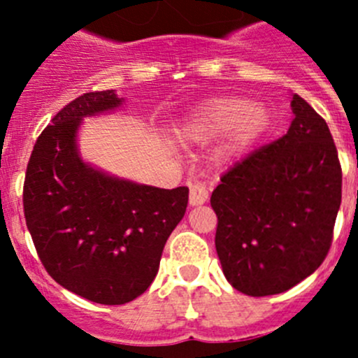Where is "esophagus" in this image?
<instances>
[{
  "label": "esophagus",
  "mask_w": 358,
  "mask_h": 358,
  "mask_svg": "<svg viewBox=\"0 0 358 358\" xmlns=\"http://www.w3.org/2000/svg\"><path fill=\"white\" fill-rule=\"evenodd\" d=\"M208 189L202 183H194L190 185V196H189V204L190 206H201L208 201Z\"/></svg>",
  "instance_id": "34e87169"
}]
</instances>
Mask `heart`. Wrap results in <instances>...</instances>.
<instances>
[{"instance_id":"obj_1","label":"heart","mask_w":358,"mask_h":358,"mask_svg":"<svg viewBox=\"0 0 358 358\" xmlns=\"http://www.w3.org/2000/svg\"><path fill=\"white\" fill-rule=\"evenodd\" d=\"M268 126V110L263 103L243 96H218L199 103L183 124L185 142H209L227 133L220 149V159L229 161L246 150Z\"/></svg>"}]
</instances>
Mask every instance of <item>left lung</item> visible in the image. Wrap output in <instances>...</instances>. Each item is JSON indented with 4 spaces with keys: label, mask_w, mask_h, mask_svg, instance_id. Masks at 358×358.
<instances>
[{
    "label": "left lung",
    "mask_w": 358,
    "mask_h": 358,
    "mask_svg": "<svg viewBox=\"0 0 358 358\" xmlns=\"http://www.w3.org/2000/svg\"><path fill=\"white\" fill-rule=\"evenodd\" d=\"M291 109L286 135L237 162L211 194L223 273L248 296L291 289L319 268L333 241L338 150L327 122L296 93Z\"/></svg>",
    "instance_id": "1"
}]
</instances>
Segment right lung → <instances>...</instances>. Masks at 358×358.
I'll use <instances>...</instances> for the list:
<instances>
[{
	"mask_svg": "<svg viewBox=\"0 0 358 358\" xmlns=\"http://www.w3.org/2000/svg\"><path fill=\"white\" fill-rule=\"evenodd\" d=\"M122 103L115 90L67 103L39 135L24 183L25 223L46 272L100 305H122L147 291L189 202L187 187L143 185L81 157L83 119Z\"/></svg>",
	"mask_w": 358,
	"mask_h": 358,
	"instance_id": "obj_1",
	"label": "right lung"
}]
</instances>
